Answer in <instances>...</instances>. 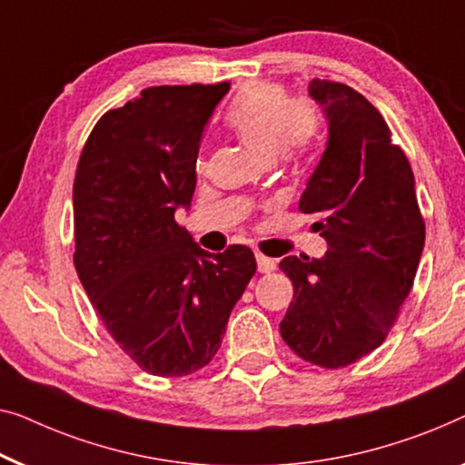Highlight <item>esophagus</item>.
Segmentation results:
<instances>
[{
    "mask_svg": "<svg viewBox=\"0 0 465 465\" xmlns=\"http://www.w3.org/2000/svg\"><path fill=\"white\" fill-rule=\"evenodd\" d=\"M255 262H258V271L260 272H272L274 268H277V262H274L272 258H266V255H262V253H258L255 255Z\"/></svg>",
    "mask_w": 465,
    "mask_h": 465,
    "instance_id": "esophagus-1",
    "label": "esophagus"
}]
</instances>
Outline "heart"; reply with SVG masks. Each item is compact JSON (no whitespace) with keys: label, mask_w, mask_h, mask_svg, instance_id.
Listing matches in <instances>:
<instances>
[{"label":"heart","mask_w":465,"mask_h":465,"mask_svg":"<svg viewBox=\"0 0 465 465\" xmlns=\"http://www.w3.org/2000/svg\"><path fill=\"white\" fill-rule=\"evenodd\" d=\"M226 124L264 159L298 157L311 149L319 132L314 106L292 100L285 87L274 84L247 85L228 109Z\"/></svg>","instance_id":"obj_1"}]
</instances>
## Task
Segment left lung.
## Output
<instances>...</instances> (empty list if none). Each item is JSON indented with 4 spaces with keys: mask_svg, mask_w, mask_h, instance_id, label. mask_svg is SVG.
Returning <instances> with one entry per match:
<instances>
[{
    "mask_svg": "<svg viewBox=\"0 0 465 465\" xmlns=\"http://www.w3.org/2000/svg\"><path fill=\"white\" fill-rule=\"evenodd\" d=\"M308 94L327 119V146L300 212L319 218L312 231L329 249L319 260H281L293 282L281 335L300 359L338 369L386 340L411 292L426 226L411 165L380 111L344 84L312 79Z\"/></svg>",
    "mask_w": 465,
    "mask_h": 465,
    "instance_id": "1",
    "label": "left lung"
}]
</instances>
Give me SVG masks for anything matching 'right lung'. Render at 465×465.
I'll list each match as a JSON object with an SVG mask.
<instances>
[{"label":"right lung","instance_id":"add662e5","mask_svg":"<svg viewBox=\"0 0 465 465\" xmlns=\"http://www.w3.org/2000/svg\"><path fill=\"white\" fill-rule=\"evenodd\" d=\"M228 90L146 87L94 125L73 184L79 281L119 348L163 378L213 359L255 272L249 247L210 253L173 220L191 207L201 136Z\"/></svg>","mask_w":465,"mask_h":465}]
</instances>
